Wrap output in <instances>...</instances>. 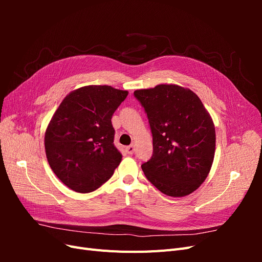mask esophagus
<instances>
[{
  "mask_svg": "<svg viewBox=\"0 0 262 262\" xmlns=\"http://www.w3.org/2000/svg\"><path fill=\"white\" fill-rule=\"evenodd\" d=\"M125 152L128 153L129 155H132L134 153V145H129L125 147Z\"/></svg>",
  "mask_w": 262,
  "mask_h": 262,
  "instance_id": "obj_1",
  "label": "esophagus"
}]
</instances>
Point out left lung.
<instances>
[{"label":"left lung","instance_id":"1","mask_svg":"<svg viewBox=\"0 0 262 262\" xmlns=\"http://www.w3.org/2000/svg\"><path fill=\"white\" fill-rule=\"evenodd\" d=\"M153 134V155L141 166L148 181L169 196L203 184L215 153V126L198 95L176 84L137 90Z\"/></svg>","mask_w":262,"mask_h":262}]
</instances>
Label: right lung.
Returning <instances> with one entry per match:
<instances>
[{
	"label": "right lung",
	"mask_w": 262,
	"mask_h": 262,
	"mask_svg": "<svg viewBox=\"0 0 262 262\" xmlns=\"http://www.w3.org/2000/svg\"><path fill=\"white\" fill-rule=\"evenodd\" d=\"M128 94L108 85L83 86L55 110L45 149L55 176L70 189L89 193L114 175L122 155L114 144L112 118Z\"/></svg>",
	"instance_id": "1"
}]
</instances>
